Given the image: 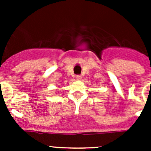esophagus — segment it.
Segmentation results:
<instances>
[{"mask_svg": "<svg viewBox=\"0 0 151 151\" xmlns=\"http://www.w3.org/2000/svg\"><path fill=\"white\" fill-rule=\"evenodd\" d=\"M82 76H76V79L77 80H82Z\"/></svg>", "mask_w": 151, "mask_h": 151, "instance_id": "1", "label": "esophagus"}]
</instances>
